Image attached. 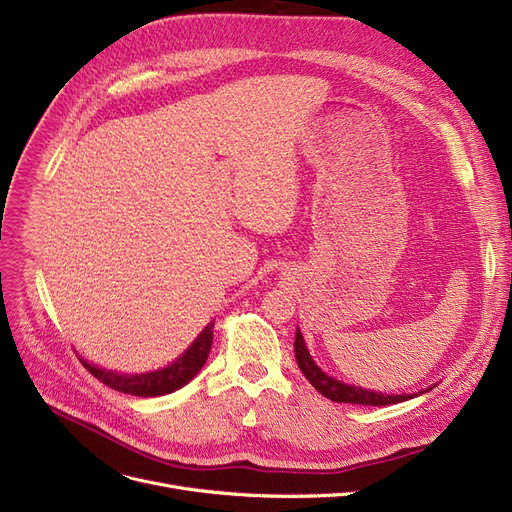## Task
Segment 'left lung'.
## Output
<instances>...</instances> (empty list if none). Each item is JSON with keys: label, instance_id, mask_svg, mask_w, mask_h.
<instances>
[{"label": "left lung", "instance_id": "left-lung-1", "mask_svg": "<svg viewBox=\"0 0 512 512\" xmlns=\"http://www.w3.org/2000/svg\"><path fill=\"white\" fill-rule=\"evenodd\" d=\"M295 358L297 364L301 368V372L305 374V379L311 383V387H316L318 393H322L324 397H328L330 402H339V404H358V406H391V404H399L406 402L412 395H387V393H376V391H368L362 387H353V385H345L337 379H332L326 372H322V368L316 366V362L311 360V355L305 347V341L301 337V332L297 330L295 335Z\"/></svg>", "mask_w": 512, "mask_h": 512}]
</instances>
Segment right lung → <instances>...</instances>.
I'll return each mask as SVG.
<instances>
[{
	"mask_svg": "<svg viewBox=\"0 0 512 512\" xmlns=\"http://www.w3.org/2000/svg\"><path fill=\"white\" fill-rule=\"evenodd\" d=\"M213 345V322L198 335V339L186 349L182 358H177L171 366L157 370V372H146V374H117L110 370L96 368L81 360V364L92 372L96 379L110 389L138 395V397H157L171 391L182 389L186 383H190L198 374L209 358V351Z\"/></svg>",
	"mask_w": 512,
	"mask_h": 512,
	"instance_id": "right-lung-1",
	"label": "right lung"
}]
</instances>
